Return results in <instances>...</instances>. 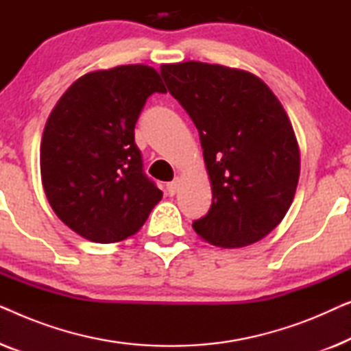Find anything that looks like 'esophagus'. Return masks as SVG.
Returning a JSON list of instances; mask_svg holds the SVG:
<instances>
[{"instance_id": "obj_1", "label": "esophagus", "mask_w": 351, "mask_h": 351, "mask_svg": "<svg viewBox=\"0 0 351 351\" xmlns=\"http://www.w3.org/2000/svg\"><path fill=\"white\" fill-rule=\"evenodd\" d=\"M179 185H180L179 177H176V179L172 180L171 184H167V191H169V195H176L177 190H179Z\"/></svg>"}]
</instances>
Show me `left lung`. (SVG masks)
Here are the masks:
<instances>
[{
	"mask_svg": "<svg viewBox=\"0 0 351 351\" xmlns=\"http://www.w3.org/2000/svg\"><path fill=\"white\" fill-rule=\"evenodd\" d=\"M167 89L199 132L213 204L195 232L220 247L265 238L285 219L300 174L292 124L256 75L204 62L161 65Z\"/></svg>",
	"mask_w": 351,
	"mask_h": 351,
	"instance_id": "1",
	"label": "left lung"
}]
</instances>
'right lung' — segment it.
<instances>
[{"label": "right lung", "mask_w": 351, "mask_h": 351, "mask_svg": "<svg viewBox=\"0 0 351 351\" xmlns=\"http://www.w3.org/2000/svg\"><path fill=\"white\" fill-rule=\"evenodd\" d=\"M155 93L166 88L153 66L90 71L65 90L47 118L43 189L57 217L89 241L132 237L162 198L134 142L138 114Z\"/></svg>", "instance_id": "add662e5"}]
</instances>
